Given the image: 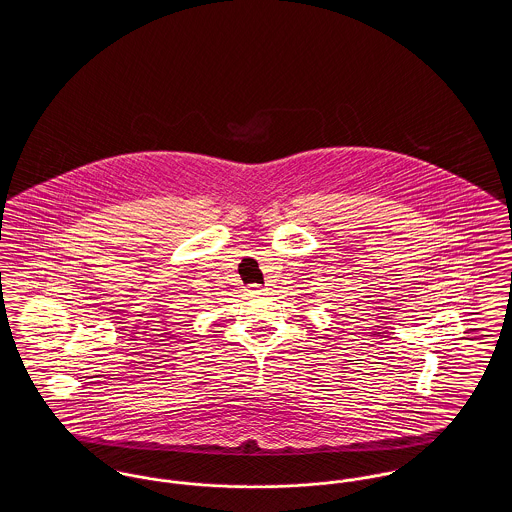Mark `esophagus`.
Here are the masks:
<instances>
[{
    "instance_id": "obj_1",
    "label": "esophagus",
    "mask_w": 512,
    "mask_h": 512,
    "mask_svg": "<svg viewBox=\"0 0 512 512\" xmlns=\"http://www.w3.org/2000/svg\"><path fill=\"white\" fill-rule=\"evenodd\" d=\"M247 295H251V297H257V295H263L265 293V288L263 286H259V284H251V286H247Z\"/></svg>"
}]
</instances>
